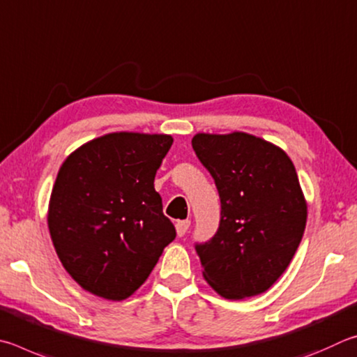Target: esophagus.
Instances as JSON below:
<instances>
[{
    "instance_id": "1",
    "label": "esophagus",
    "mask_w": 357,
    "mask_h": 357,
    "mask_svg": "<svg viewBox=\"0 0 357 357\" xmlns=\"http://www.w3.org/2000/svg\"><path fill=\"white\" fill-rule=\"evenodd\" d=\"M190 226H191V221H188V220L175 222V230H177V235L178 236H183L186 232H188Z\"/></svg>"
}]
</instances>
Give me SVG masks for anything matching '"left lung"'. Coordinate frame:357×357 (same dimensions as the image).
Returning a JSON list of instances; mask_svg holds the SVG:
<instances>
[{"label": "left lung", "mask_w": 357, "mask_h": 357, "mask_svg": "<svg viewBox=\"0 0 357 357\" xmlns=\"http://www.w3.org/2000/svg\"><path fill=\"white\" fill-rule=\"evenodd\" d=\"M191 144L221 199L216 234L196 243L204 278L227 299L260 295L303 238L307 205L296 169L282 149L241 131L199 133Z\"/></svg>", "instance_id": "1"}]
</instances>
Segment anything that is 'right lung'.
<instances>
[{
    "label": "right lung",
    "instance_id": "1",
    "mask_svg": "<svg viewBox=\"0 0 357 357\" xmlns=\"http://www.w3.org/2000/svg\"><path fill=\"white\" fill-rule=\"evenodd\" d=\"M172 141L109 133L62 162L50 197V235L66 271L92 295L111 301L133 295L175 238L153 186Z\"/></svg>",
    "mask_w": 357,
    "mask_h": 357
}]
</instances>
